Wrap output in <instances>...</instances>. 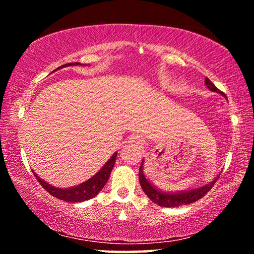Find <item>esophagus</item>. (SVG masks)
Instances as JSON below:
<instances>
[{
	"label": "esophagus",
	"mask_w": 254,
	"mask_h": 254,
	"mask_svg": "<svg viewBox=\"0 0 254 254\" xmlns=\"http://www.w3.org/2000/svg\"><path fill=\"white\" fill-rule=\"evenodd\" d=\"M131 142L135 143V144H141L142 143V139L139 135H132L131 136Z\"/></svg>",
	"instance_id": "34e87169"
}]
</instances>
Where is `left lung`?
<instances>
[{
    "instance_id": "obj_1",
    "label": "left lung",
    "mask_w": 254,
    "mask_h": 254,
    "mask_svg": "<svg viewBox=\"0 0 254 254\" xmlns=\"http://www.w3.org/2000/svg\"><path fill=\"white\" fill-rule=\"evenodd\" d=\"M205 84L207 86V88L210 89L212 92L220 93L222 95L225 96V94L221 92L216 86H215L212 81H210L207 77L205 78ZM143 165L144 162L142 160L139 169V182L141 185V188L145 192L150 199H151L153 203H156L159 206H163V207H178L180 205H187L190 203H194V201L200 199L201 197H204L209 189L214 186L215 182L217 179H214L212 183L205 185L203 187H199L197 189H192V190H187V191H178V192H166L162 191L157 187H154L151 183H149V180L145 178L143 174Z\"/></svg>"
}]
</instances>
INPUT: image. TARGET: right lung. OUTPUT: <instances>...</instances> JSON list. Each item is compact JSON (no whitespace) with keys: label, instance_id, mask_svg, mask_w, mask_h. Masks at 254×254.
<instances>
[{"label":"right lung","instance_id":"obj_1","mask_svg":"<svg viewBox=\"0 0 254 254\" xmlns=\"http://www.w3.org/2000/svg\"><path fill=\"white\" fill-rule=\"evenodd\" d=\"M70 65H79V63L66 64V65H63L59 68L70 66ZM117 156H118V152H114V154L111 157L110 160L102 167V169L98 171L95 176H93L92 178H89L87 182H85L83 184L78 185V186H75L71 188H64V189L56 188L54 186H51V185H49L47 182H45L44 179H40L39 176H37L34 173L33 175L36 176L37 180L39 182L41 186L44 187L50 195L56 197V198L65 200V201H70V203H78V201H84V200L93 198V197L96 196L98 192L101 191V189L105 186V184L110 178L112 169H113L114 167L115 160H117Z\"/></svg>","mask_w":254,"mask_h":254}]
</instances>
